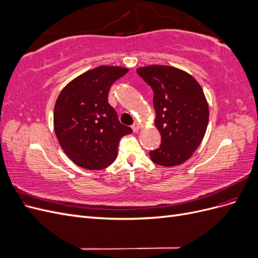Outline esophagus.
Masks as SVG:
<instances>
[{"mask_svg": "<svg viewBox=\"0 0 258 258\" xmlns=\"http://www.w3.org/2000/svg\"><path fill=\"white\" fill-rule=\"evenodd\" d=\"M131 128H132V130H134L135 132H137V131H139L140 128H141V124H140L138 121H136L134 124H132Z\"/></svg>", "mask_w": 258, "mask_h": 258, "instance_id": "34e87169", "label": "esophagus"}]
</instances>
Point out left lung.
<instances>
[{
  "label": "left lung",
  "instance_id": "left-lung-1",
  "mask_svg": "<svg viewBox=\"0 0 258 258\" xmlns=\"http://www.w3.org/2000/svg\"><path fill=\"white\" fill-rule=\"evenodd\" d=\"M137 72L154 91L155 126L161 135L151 159L162 167L182 165L206 135L209 104L204 90L189 73L171 66H146Z\"/></svg>",
  "mask_w": 258,
  "mask_h": 258
}]
</instances>
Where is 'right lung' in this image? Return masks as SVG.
<instances>
[{"mask_svg": "<svg viewBox=\"0 0 258 258\" xmlns=\"http://www.w3.org/2000/svg\"><path fill=\"white\" fill-rule=\"evenodd\" d=\"M129 69L100 66L75 77L54 104L53 128L62 150L75 165L88 170L108 167L117 157L119 140L132 132L108 104L111 86Z\"/></svg>", "mask_w": 258, "mask_h": 258, "instance_id": "obj_1", "label": "right lung"}]
</instances>
